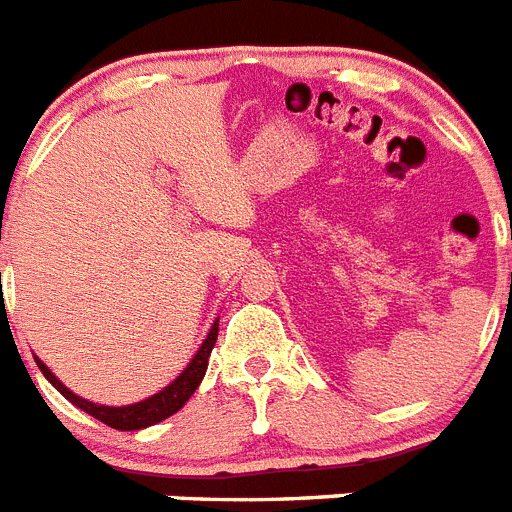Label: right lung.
<instances>
[{
  "mask_svg": "<svg viewBox=\"0 0 512 512\" xmlns=\"http://www.w3.org/2000/svg\"><path fill=\"white\" fill-rule=\"evenodd\" d=\"M216 336H219V319L214 321L209 336L204 339V344H201L199 352L193 354V359L188 362L186 370H183L176 380L170 382L168 388H163L160 393H155L153 398L140 400V403H132V405H119V408H112V405H96V403H91V400L78 398V395L71 393V390H68L66 385H63V382L58 380V377H55L53 372L43 365V362H40L38 357H35V362H38L40 372H43V375L50 380V385H53V388L58 390L63 398L71 400L76 408L86 411L89 416L99 418V421L107 423V426L117 428V431H137V428L155 426V423L165 421L168 416L178 413L183 405H186V400L196 393V388H199L201 380H204V375H206V367H209V354L216 344Z\"/></svg>",
  "mask_w": 512,
  "mask_h": 512,
  "instance_id": "right-lung-1",
  "label": "right lung"
}]
</instances>
